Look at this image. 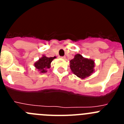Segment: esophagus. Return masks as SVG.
I'll return each instance as SVG.
<instances>
[{
    "label": "esophagus",
    "mask_w": 124,
    "mask_h": 124,
    "mask_svg": "<svg viewBox=\"0 0 124 124\" xmlns=\"http://www.w3.org/2000/svg\"><path fill=\"white\" fill-rule=\"evenodd\" d=\"M61 58L65 59L66 58V56H61Z\"/></svg>",
    "instance_id": "esophagus-1"
}]
</instances>
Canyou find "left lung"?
<instances>
[{
    "label": "left lung",
    "mask_w": 124,
    "mask_h": 124,
    "mask_svg": "<svg viewBox=\"0 0 124 124\" xmlns=\"http://www.w3.org/2000/svg\"><path fill=\"white\" fill-rule=\"evenodd\" d=\"M71 71L81 79L90 76L94 72L95 63L91 59L84 58L81 54H76L70 61Z\"/></svg>",
    "instance_id": "1"
}]
</instances>
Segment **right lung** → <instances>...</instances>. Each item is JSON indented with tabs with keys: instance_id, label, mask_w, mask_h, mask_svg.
Returning a JSON list of instances; mask_svg holds the SVG:
<instances>
[{
	"instance_id": "1",
	"label": "right lung",
	"mask_w": 124,
	"mask_h": 124,
	"mask_svg": "<svg viewBox=\"0 0 124 124\" xmlns=\"http://www.w3.org/2000/svg\"><path fill=\"white\" fill-rule=\"evenodd\" d=\"M55 58V56L48 58L46 56L43 55L41 58L36 61L34 66L40 73H45L47 72V69L50 68L51 63Z\"/></svg>"
}]
</instances>
